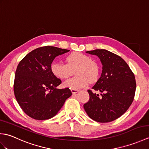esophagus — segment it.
I'll list each match as a JSON object with an SVG mask.
<instances>
[{
  "instance_id": "1",
  "label": "esophagus",
  "mask_w": 149,
  "mask_h": 149,
  "mask_svg": "<svg viewBox=\"0 0 149 149\" xmlns=\"http://www.w3.org/2000/svg\"><path fill=\"white\" fill-rule=\"evenodd\" d=\"M71 91L73 94H75V93H77L79 91V90L76 89H71Z\"/></svg>"
}]
</instances>
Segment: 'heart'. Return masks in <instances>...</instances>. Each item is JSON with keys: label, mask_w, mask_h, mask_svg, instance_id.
<instances>
[{"label": "heart", "mask_w": 149, "mask_h": 149, "mask_svg": "<svg viewBox=\"0 0 149 149\" xmlns=\"http://www.w3.org/2000/svg\"><path fill=\"white\" fill-rule=\"evenodd\" d=\"M66 64L54 62L50 66L53 75L60 79H65L74 74L75 76L65 81L64 86L71 89H79L93 83L98 79L99 67L97 63L89 56L74 52L65 57Z\"/></svg>", "instance_id": "heart-1"}]
</instances>
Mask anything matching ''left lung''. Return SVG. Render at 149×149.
<instances>
[{"mask_svg": "<svg viewBox=\"0 0 149 149\" xmlns=\"http://www.w3.org/2000/svg\"><path fill=\"white\" fill-rule=\"evenodd\" d=\"M99 57L102 64L100 77L92 87L101 95L88 90L90 99L84 109L90 118L100 123L112 122L126 112L134 100L135 77L121 57L105 49L87 51Z\"/></svg>", "mask_w": 149, "mask_h": 149, "instance_id": "1", "label": "left lung"}]
</instances>
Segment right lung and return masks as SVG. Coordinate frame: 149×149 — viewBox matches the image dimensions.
I'll list each match as a JSON object with an SVG mask.
<instances>
[{"mask_svg":"<svg viewBox=\"0 0 149 149\" xmlns=\"http://www.w3.org/2000/svg\"><path fill=\"white\" fill-rule=\"evenodd\" d=\"M69 50L45 46L32 50L18 65L14 93L24 113L32 118L45 120L54 116L72 93L68 88L58 89L61 80L50 69L56 56Z\"/></svg>","mask_w":149,"mask_h":149,"instance_id":"obj_1","label":"right lung"}]
</instances>
